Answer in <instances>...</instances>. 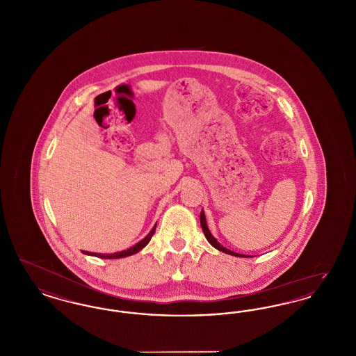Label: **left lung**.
Listing matches in <instances>:
<instances>
[{
	"mask_svg": "<svg viewBox=\"0 0 356 356\" xmlns=\"http://www.w3.org/2000/svg\"><path fill=\"white\" fill-rule=\"evenodd\" d=\"M200 224H202V228H203L204 235L207 237V240L216 248V250H219L221 252H224V254H232V256H240V257H244V254H235V252H232V251H229V250H227V248H224L222 245H220L219 243H218V240L215 238V237L212 236V234L209 232V229H208V225H207V221H205V215H204L203 211H202V213H200Z\"/></svg>",
	"mask_w": 356,
	"mask_h": 356,
	"instance_id": "left-lung-1",
	"label": "left lung"
}]
</instances>
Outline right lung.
<instances>
[{
  "label": "right lung",
  "instance_id": "1",
  "mask_svg": "<svg viewBox=\"0 0 356 356\" xmlns=\"http://www.w3.org/2000/svg\"><path fill=\"white\" fill-rule=\"evenodd\" d=\"M154 231H156V225L153 227L152 231L147 235V236L144 237L141 241H138L136 245H134L132 248H129V250H127V251H121V252H116V254H92V252H85V254H92V256H97V257H102V259H120V257H127V256H131V254H137L140 250H143L148 243H149V240L152 238L153 234H154Z\"/></svg>",
  "mask_w": 356,
  "mask_h": 356
}]
</instances>
